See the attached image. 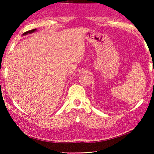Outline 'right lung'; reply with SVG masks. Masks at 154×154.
I'll return each mask as SVG.
<instances>
[{"instance_id": "obj_1", "label": "right lung", "mask_w": 154, "mask_h": 154, "mask_svg": "<svg viewBox=\"0 0 154 154\" xmlns=\"http://www.w3.org/2000/svg\"><path fill=\"white\" fill-rule=\"evenodd\" d=\"M36 30H37V29H36V28L33 29V30H29V31H28V32H25V33L23 34V35H26V34H28L33 33V32H35L36 31Z\"/></svg>"}]
</instances>
